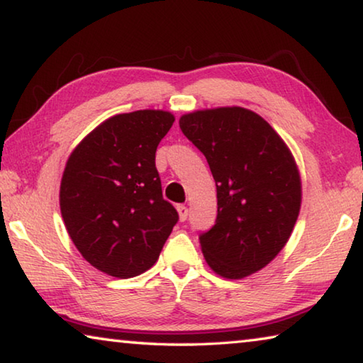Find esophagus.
<instances>
[{
    "label": "esophagus",
    "instance_id": "obj_1",
    "mask_svg": "<svg viewBox=\"0 0 363 363\" xmlns=\"http://www.w3.org/2000/svg\"><path fill=\"white\" fill-rule=\"evenodd\" d=\"M177 213H179V219L182 220H186L187 219V216H189V210H187V206L186 205H177Z\"/></svg>",
    "mask_w": 363,
    "mask_h": 363
}]
</instances>
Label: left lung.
Wrapping results in <instances>:
<instances>
[{
	"label": "left lung",
	"mask_w": 363,
	"mask_h": 363,
	"mask_svg": "<svg viewBox=\"0 0 363 363\" xmlns=\"http://www.w3.org/2000/svg\"><path fill=\"white\" fill-rule=\"evenodd\" d=\"M179 126L216 181V223L199 237L208 266L225 279L257 272L285 247L299 214L291 152L266 120L242 107L196 110Z\"/></svg>",
	"instance_id": "1"
}]
</instances>
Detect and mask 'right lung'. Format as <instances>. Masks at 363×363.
<instances>
[{
	"label": "right lung",
	"instance_id": "add662e5",
	"mask_svg": "<svg viewBox=\"0 0 363 363\" xmlns=\"http://www.w3.org/2000/svg\"><path fill=\"white\" fill-rule=\"evenodd\" d=\"M173 123L163 110L115 115L67 160L59 195L67 232L84 259L112 277L150 269L179 220L155 167Z\"/></svg>",
	"mask_w": 363,
	"mask_h": 363
}]
</instances>
